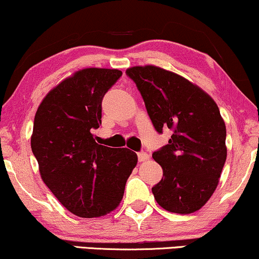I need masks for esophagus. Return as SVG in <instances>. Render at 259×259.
I'll return each instance as SVG.
<instances>
[{
    "instance_id": "esophagus-1",
    "label": "esophagus",
    "mask_w": 259,
    "mask_h": 259,
    "mask_svg": "<svg viewBox=\"0 0 259 259\" xmlns=\"http://www.w3.org/2000/svg\"><path fill=\"white\" fill-rule=\"evenodd\" d=\"M137 156H139V161L140 162H145V161H148V160H149V155L145 152L139 153V154H137Z\"/></svg>"
}]
</instances>
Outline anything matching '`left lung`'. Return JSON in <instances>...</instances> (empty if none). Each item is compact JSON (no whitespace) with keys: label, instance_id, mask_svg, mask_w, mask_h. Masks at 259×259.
Returning <instances> with one entry per match:
<instances>
[{"label":"left lung","instance_id":"1","mask_svg":"<svg viewBox=\"0 0 259 259\" xmlns=\"http://www.w3.org/2000/svg\"><path fill=\"white\" fill-rule=\"evenodd\" d=\"M135 81L158 133L168 127V145L153 153L163 176L152 188L165 210L191 214L209 201L227 158L226 125L214 99L197 84L156 65H135Z\"/></svg>","mask_w":259,"mask_h":259}]
</instances>
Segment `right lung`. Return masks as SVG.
Wrapping results in <instances>:
<instances>
[{
  "instance_id": "right-lung-1",
  "label": "right lung",
  "mask_w": 259,
  "mask_h": 259,
  "mask_svg": "<svg viewBox=\"0 0 259 259\" xmlns=\"http://www.w3.org/2000/svg\"><path fill=\"white\" fill-rule=\"evenodd\" d=\"M118 69L84 68L49 92L34 116L31 148L42 182L80 218H100L119 205L136 153L98 145L101 101Z\"/></svg>"
}]
</instances>
